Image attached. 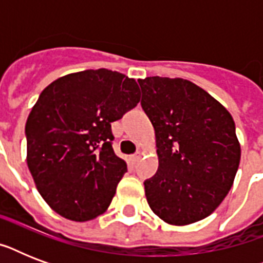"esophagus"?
<instances>
[{"mask_svg": "<svg viewBox=\"0 0 263 263\" xmlns=\"http://www.w3.org/2000/svg\"><path fill=\"white\" fill-rule=\"evenodd\" d=\"M140 153H136V154H132L131 157H129V161H131L132 164H136V162H138V161L140 160Z\"/></svg>", "mask_w": 263, "mask_h": 263, "instance_id": "1", "label": "esophagus"}]
</instances>
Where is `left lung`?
I'll use <instances>...</instances> for the list:
<instances>
[{
  "label": "left lung",
  "instance_id": "1",
  "mask_svg": "<svg viewBox=\"0 0 263 263\" xmlns=\"http://www.w3.org/2000/svg\"><path fill=\"white\" fill-rule=\"evenodd\" d=\"M138 82L160 164L144 181L148 206L166 224L203 220L228 195L240 164L232 116L190 80L152 76Z\"/></svg>",
  "mask_w": 263,
  "mask_h": 263
}]
</instances>
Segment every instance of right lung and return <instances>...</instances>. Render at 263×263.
Masks as SVG:
<instances>
[{
  "label": "right lung",
  "instance_id": "1",
  "mask_svg": "<svg viewBox=\"0 0 263 263\" xmlns=\"http://www.w3.org/2000/svg\"><path fill=\"white\" fill-rule=\"evenodd\" d=\"M139 101L135 79L105 68L61 76L41 92L26 123L27 165L51 210L76 222L106 212L127 172L110 124Z\"/></svg>",
  "mask_w": 263,
  "mask_h": 263
}]
</instances>
